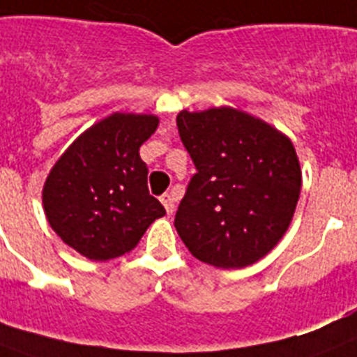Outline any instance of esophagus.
Instances as JSON below:
<instances>
[{
  "label": "esophagus",
  "mask_w": 357,
  "mask_h": 357,
  "mask_svg": "<svg viewBox=\"0 0 357 357\" xmlns=\"http://www.w3.org/2000/svg\"><path fill=\"white\" fill-rule=\"evenodd\" d=\"M161 203H163L165 211H167V214H174V208H176V196L174 194H163V196L160 197Z\"/></svg>",
  "instance_id": "obj_1"
}]
</instances>
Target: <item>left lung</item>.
I'll use <instances>...</instances> for the list:
<instances>
[{
	"label": "left lung",
	"mask_w": 357,
	"mask_h": 357,
	"mask_svg": "<svg viewBox=\"0 0 357 357\" xmlns=\"http://www.w3.org/2000/svg\"><path fill=\"white\" fill-rule=\"evenodd\" d=\"M196 174L174 227L194 257L220 268L252 265L289 229L301 170L289 137L236 109L179 112Z\"/></svg>",
	"instance_id": "8db88e82"
}]
</instances>
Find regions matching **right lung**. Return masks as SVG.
I'll return each instance as SVG.
<instances>
[{
    "instance_id": "right-lung-1",
    "label": "right lung",
    "mask_w": 357,
    "mask_h": 357,
    "mask_svg": "<svg viewBox=\"0 0 357 357\" xmlns=\"http://www.w3.org/2000/svg\"><path fill=\"white\" fill-rule=\"evenodd\" d=\"M158 118L112 114L77 137L43 187L50 227L63 243L94 261L130 252L165 208L149 194L139 146Z\"/></svg>"
}]
</instances>
